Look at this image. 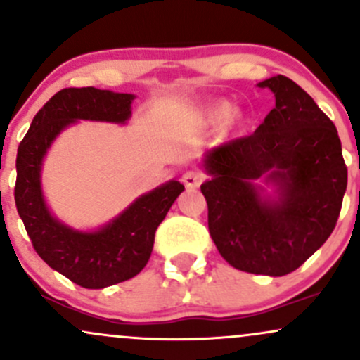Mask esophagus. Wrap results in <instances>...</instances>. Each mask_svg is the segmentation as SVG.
<instances>
[{
    "label": "esophagus",
    "mask_w": 360,
    "mask_h": 360,
    "mask_svg": "<svg viewBox=\"0 0 360 360\" xmlns=\"http://www.w3.org/2000/svg\"><path fill=\"white\" fill-rule=\"evenodd\" d=\"M203 181H205V174H203L202 170H188V172L183 174L184 186L190 188V190H193V188H198Z\"/></svg>",
    "instance_id": "esophagus-1"
}]
</instances>
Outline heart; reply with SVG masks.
Masks as SVG:
<instances>
[{
	"label": "heart",
	"instance_id": "1",
	"mask_svg": "<svg viewBox=\"0 0 360 360\" xmlns=\"http://www.w3.org/2000/svg\"><path fill=\"white\" fill-rule=\"evenodd\" d=\"M221 113H222V112H219V115H221Z\"/></svg>",
	"mask_w": 360,
	"mask_h": 360
}]
</instances>
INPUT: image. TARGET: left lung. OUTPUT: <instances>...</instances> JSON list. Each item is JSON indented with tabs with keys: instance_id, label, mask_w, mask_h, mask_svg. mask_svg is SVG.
<instances>
[{
	"instance_id": "obj_1",
	"label": "left lung",
	"mask_w": 360,
	"mask_h": 360,
	"mask_svg": "<svg viewBox=\"0 0 360 360\" xmlns=\"http://www.w3.org/2000/svg\"><path fill=\"white\" fill-rule=\"evenodd\" d=\"M276 96L253 134L207 155L212 179L202 193L219 253L236 269L285 276L330 238L347 190V165L330 117L297 82L276 75L260 82ZM268 176L282 191L262 200L251 184Z\"/></svg>"
}]
</instances>
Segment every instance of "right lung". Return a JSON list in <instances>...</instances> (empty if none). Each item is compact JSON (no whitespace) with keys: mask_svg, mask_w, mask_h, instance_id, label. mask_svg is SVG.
Wrapping results in <instances>:
<instances>
[{"mask_svg":"<svg viewBox=\"0 0 360 360\" xmlns=\"http://www.w3.org/2000/svg\"><path fill=\"white\" fill-rule=\"evenodd\" d=\"M132 94L94 88H65L51 96L32 119L18 145L15 205L37 255L72 283L89 290L127 281L143 271L153 250L155 231L184 190L170 181L141 196L107 228L79 233L51 217L41 195L44 153L63 127L77 119L124 122Z\"/></svg>","mask_w":360,"mask_h":360,"instance_id":"1","label":"right lung"}]
</instances>
